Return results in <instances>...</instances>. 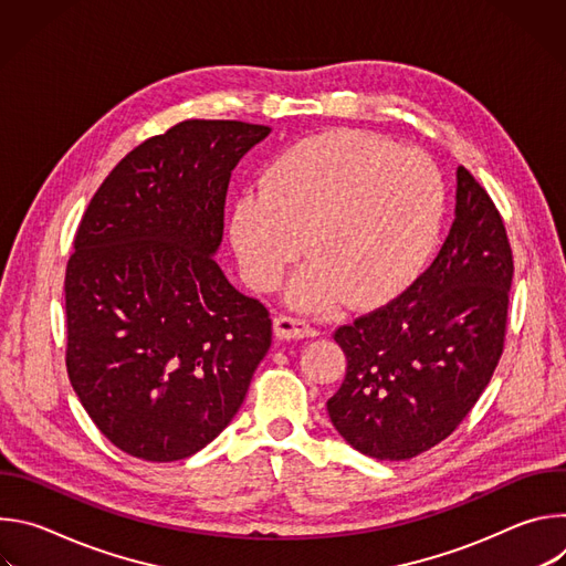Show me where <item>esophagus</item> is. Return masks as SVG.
<instances>
[{
	"mask_svg": "<svg viewBox=\"0 0 566 566\" xmlns=\"http://www.w3.org/2000/svg\"><path fill=\"white\" fill-rule=\"evenodd\" d=\"M273 329H275V336L282 340H300V338L317 336V329L308 325V319L289 315V313H280L273 319Z\"/></svg>",
	"mask_w": 566,
	"mask_h": 566,
	"instance_id": "34e87169",
	"label": "esophagus"
}]
</instances>
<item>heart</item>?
<instances>
[{
  "label": "heart",
  "instance_id": "1",
  "mask_svg": "<svg viewBox=\"0 0 566 566\" xmlns=\"http://www.w3.org/2000/svg\"><path fill=\"white\" fill-rule=\"evenodd\" d=\"M446 186L419 149L367 132H327L282 149L230 214V239L249 284L273 291L302 253L291 302L371 306L406 286L432 253Z\"/></svg>",
  "mask_w": 566,
  "mask_h": 566
}]
</instances>
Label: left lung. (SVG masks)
<instances>
[{
    "instance_id": "1",
    "label": "left lung",
    "mask_w": 566,
    "mask_h": 566,
    "mask_svg": "<svg viewBox=\"0 0 566 566\" xmlns=\"http://www.w3.org/2000/svg\"><path fill=\"white\" fill-rule=\"evenodd\" d=\"M513 251L491 195L461 166L450 234L410 289L336 329L347 376L334 428L380 461L412 459L474 408L502 358Z\"/></svg>"
}]
</instances>
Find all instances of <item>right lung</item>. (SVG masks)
<instances>
[{
    "label": "right lung",
    "mask_w": 566,
    "mask_h": 566,
    "mask_svg": "<svg viewBox=\"0 0 566 566\" xmlns=\"http://www.w3.org/2000/svg\"><path fill=\"white\" fill-rule=\"evenodd\" d=\"M266 125L184 120L134 147L90 201L64 277L66 374L98 430L145 461L206 448L273 338L214 253L230 172Z\"/></svg>",
    "instance_id": "obj_1"
}]
</instances>
